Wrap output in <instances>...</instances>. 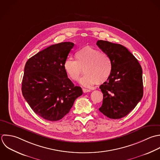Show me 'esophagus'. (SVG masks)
<instances>
[{
    "instance_id": "esophagus-1",
    "label": "esophagus",
    "mask_w": 160,
    "mask_h": 160,
    "mask_svg": "<svg viewBox=\"0 0 160 160\" xmlns=\"http://www.w3.org/2000/svg\"><path fill=\"white\" fill-rule=\"evenodd\" d=\"M83 93H87V92H91V90L90 89H87V88H83L82 89Z\"/></svg>"
}]
</instances>
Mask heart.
I'll return each instance as SVG.
<instances>
[{"label":"heart","mask_w":160,"mask_h":160,"mask_svg":"<svg viewBox=\"0 0 160 160\" xmlns=\"http://www.w3.org/2000/svg\"><path fill=\"white\" fill-rule=\"evenodd\" d=\"M75 57L76 60L70 58L65 60L64 70L71 80L77 81L84 69L85 75L79 80V83L84 87L96 83L102 85L112 73L113 63L110 56L95 48L84 46L76 52Z\"/></svg>","instance_id":"b5f03b06"}]
</instances>
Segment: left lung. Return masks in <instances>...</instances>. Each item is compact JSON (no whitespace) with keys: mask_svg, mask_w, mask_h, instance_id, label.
Listing matches in <instances>:
<instances>
[{"mask_svg":"<svg viewBox=\"0 0 160 160\" xmlns=\"http://www.w3.org/2000/svg\"><path fill=\"white\" fill-rule=\"evenodd\" d=\"M97 45L113 63L111 76L100 86L103 98L99 110L110 118L119 119L133 110L143 97L142 68L124 46L101 40Z\"/></svg>","mask_w":160,"mask_h":160,"instance_id":"obj_1","label":"left lung"}]
</instances>
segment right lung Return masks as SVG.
<instances>
[{
    "label": "right lung",
    "mask_w": 160,
    "mask_h": 160,
    "mask_svg": "<svg viewBox=\"0 0 160 160\" xmlns=\"http://www.w3.org/2000/svg\"><path fill=\"white\" fill-rule=\"evenodd\" d=\"M74 43L52 45L30 58L25 63L22 95L32 110L45 120L57 121L66 115L75 100L83 94L63 68Z\"/></svg>",
    "instance_id": "1"
}]
</instances>
